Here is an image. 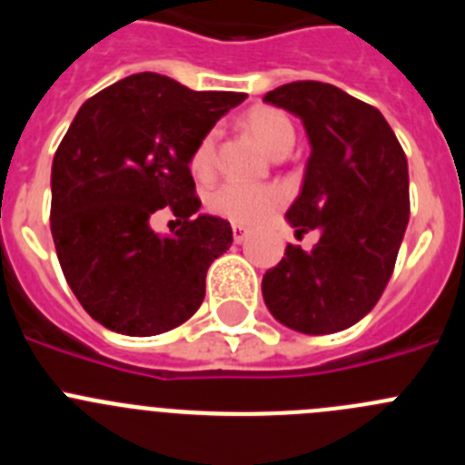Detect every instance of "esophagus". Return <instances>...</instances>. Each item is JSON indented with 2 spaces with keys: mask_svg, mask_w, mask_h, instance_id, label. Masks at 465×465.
<instances>
[{
  "mask_svg": "<svg viewBox=\"0 0 465 465\" xmlns=\"http://www.w3.org/2000/svg\"><path fill=\"white\" fill-rule=\"evenodd\" d=\"M246 235H249V228H244V225H232V240L237 244H242L246 240Z\"/></svg>",
  "mask_w": 465,
  "mask_h": 465,
  "instance_id": "obj_1",
  "label": "esophagus"
}]
</instances>
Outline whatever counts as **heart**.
Here are the masks:
<instances>
[{
    "instance_id": "heart-1",
    "label": "heart",
    "mask_w": 465,
    "mask_h": 465,
    "mask_svg": "<svg viewBox=\"0 0 465 465\" xmlns=\"http://www.w3.org/2000/svg\"><path fill=\"white\" fill-rule=\"evenodd\" d=\"M244 126L272 156L288 154L295 143V126L281 110L258 105L249 110L244 117ZM216 152V131H207L191 152V170L198 177H207L214 168ZM283 200L279 189L274 186L242 184V182H223L216 186L207 198V207L214 214L232 221V223H255L262 216L276 210Z\"/></svg>"
}]
</instances>
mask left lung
Returning <instances> with one entry per match:
<instances>
[{"label": "left lung", "mask_w": 465, "mask_h": 465, "mask_svg": "<svg viewBox=\"0 0 465 465\" xmlns=\"http://www.w3.org/2000/svg\"><path fill=\"white\" fill-rule=\"evenodd\" d=\"M265 101L297 114L309 135L304 184L285 219L321 240L311 251L285 246L262 297L281 325L334 334L376 306L394 272L411 214L406 154L381 110L334 84L297 80Z\"/></svg>", "instance_id": "8db88e82"}]
</instances>
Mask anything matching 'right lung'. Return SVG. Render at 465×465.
Instances as JSON below:
<instances>
[{"instance_id": "add662e5", "label": "right lung", "mask_w": 465, "mask_h": 465, "mask_svg": "<svg viewBox=\"0 0 465 465\" xmlns=\"http://www.w3.org/2000/svg\"><path fill=\"white\" fill-rule=\"evenodd\" d=\"M244 99L135 74L80 105L54 152L50 230L66 283L94 321L154 336L203 304L204 276L232 244V228L219 216L193 219L191 152ZM163 206L185 219L170 238L148 225Z\"/></svg>"}]
</instances>
